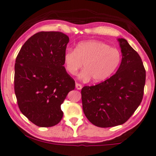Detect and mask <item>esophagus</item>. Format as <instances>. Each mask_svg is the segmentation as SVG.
Masks as SVG:
<instances>
[{
	"label": "esophagus",
	"mask_w": 156,
	"mask_h": 156,
	"mask_svg": "<svg viewBox=\"0 0 156 156\" xmlns=\"http://www.w3.org/2000/svg\"><path fill=\"white\" fill-rule=\"evenodd\" d=\"M76 89H77V90H81L83 87H82V85H80V84L76 83Z\"/></svg>",
	"instance_id": "34e87169"
}]
</instances>
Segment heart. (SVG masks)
I'll use <instances>...</instances> for the list:
<instances>
[{
    "label": "heart",
    "instance_id": "1",
    "mask_svg": "<svg viewBox=\"0 0 156 156\" xmlns=\"http://www.w3.org/2000/svg\"><path fill=\"white\" fill-rule=\"evenodd\" d=\"M122 60L117 48L100 41H87L79 43L75 50L68 49L64 55L66 71L76 76L82 68L85 69L80 77L91 79L94 83L101 82L115 72Z\"/></svg>",
    "mask_w": 156,
    "mask_h": 156
}]
</instances>
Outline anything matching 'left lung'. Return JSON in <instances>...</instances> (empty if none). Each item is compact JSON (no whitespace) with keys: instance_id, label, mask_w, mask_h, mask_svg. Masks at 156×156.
I'll list each match as a JSON object with an SVG mask.
<instances>
[{"instance_id":"1","label":"left lung","mask_w":156,"mask_h":156,"mask_svg":"<svg viewBox=\"0 0 156 156\" xmlns=\"http://www.w3.org/2000/svg\"><path fill=\"white\" fill-rule=\"evenodd\" d=\"M122 60L117 73L103 82L81 90L83 109L87 119L101 128L113 127L129 119L142 102L146 71L137 52L119 39Z\"/></svg>"}]
</instances>
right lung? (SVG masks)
Returning <instances> with one entry per match:
<instances>
[{
	"instance_id": "right-lung-1",
	"label": "right lung",
	"mask_w": 156,
	"mask_h": 156,
	"mask_svg": "<svg viewBox=\"0 0 156 156\" xmlns=\"http://www.w3.org/2000/svg\"><path fill=\"white\" fill-rule=\"evenodd\" d=\"M69 38L61 32H39L22 46L14 66V91L19 110L39 127H51L63 117L61 104L75 89L64 66Z\"/></svg>"
}]
</instances>
